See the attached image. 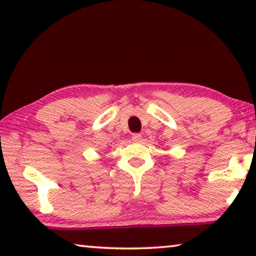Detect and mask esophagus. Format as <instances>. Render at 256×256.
<instances>
[{
  "label": "esophagus",
  "instance_id": "1",
  "mask_svg": "<svg viewBox=\"0 0 256 256\" xmlns=\"http://www.w3.org/2000/svg\"><path fill=\"white\" fill-rule=\"evenodd\" d=\"M132 141H134V142H141L142 135L138 134V132H135V134L132 135Z\"/></svg>",
  "mask_w": 256,
  "mask_h": 256
}]
</instances>
